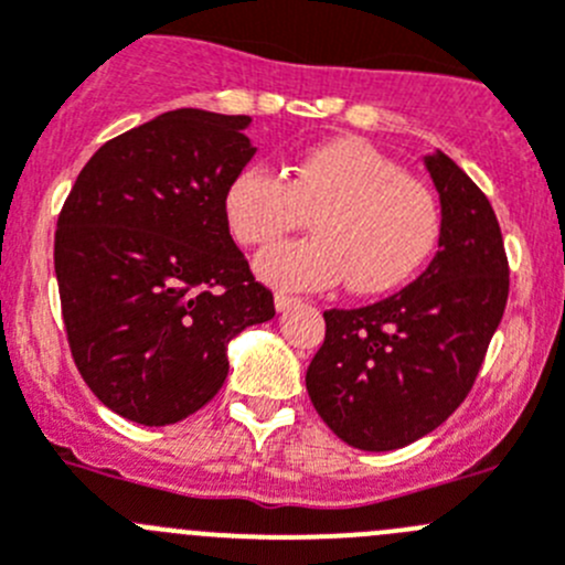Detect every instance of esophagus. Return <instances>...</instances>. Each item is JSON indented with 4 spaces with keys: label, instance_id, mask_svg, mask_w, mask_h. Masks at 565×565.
I'll use <instances>...</instances> for the list:
<instances>
[{
    "label": "esophagus",
    "instance_id": "34e87169",
    "mask_svg": "<svg viewBox=\"0 0 565 565\" xmlns=\"http://www.w3.org/2000/svg\"><path fill=\"white\" fill-rule=\"evenodd\" d=\"M299 302H302V299L291 297V294H277V297H274V308H277V313H286V310H291L294 305Z\"/></svg>",
    "mask_w": 565,
    "mask_h": 565
}]
</instances>
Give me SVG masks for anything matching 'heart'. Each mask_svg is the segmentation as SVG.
I'll use <instances>...</instances> for the list:
<instances>
[{"instance_id":"obj_1","label":"heart","mask_w":565,"mask_h":565,"mask_svg":"<svg viewBox=\"0 0 565 565\" xmlns=\"http://www.w3.org/2000/svg\"><path fill=\"white\" fill-rule=\"evenodd\" d=\"M230 233L268 246L310 216V238L260 252L255 271L268 286L321 291L347 279L352 294H385L427 263L444 230L440 202L396 160L360 138L305 149L286 177L246 166L224 191Z\"/></svg>"}]
</instances>
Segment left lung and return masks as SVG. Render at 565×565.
Instances as JSON below:
<instances>
[{"instance_id":"8db88e82","label":"left lung","mask_w":565,"mask_h":565,"mask_svg":"<svg viewBox=\"0 0 565 565\" xmlns=\"http://www.w3.org/2000/svg\"><path fill=\"white\" fill-rule=\"evenodd\" d=\"M424 163L444 211L438 255L383 302L324 310V343L305 377L327 427L366 452L407 447L458 411L508 305L491 202L444 152Z\"/></svg>"}]
</instances>
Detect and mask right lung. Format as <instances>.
Wrapping results in <instances>:
<instances>
[{
	"instance_id": "obj_1",
	"label": "right lung",
	"mask_w": 565,
	"mask_h": 565,
	"mask_svg": "<svg viewBox=\"0 0 565 565\" xmlns=\"http://www.w3.org/2000/svg\"><path fill=\"white\" fill-rule=\"evenodd\" d=\"M249 116L180 107L121 132L63 202L55 274L79 374L102 405L147 427L205 407L227 343L274 316L224 216L255 154Z\"/></svg>"
}]
</instances>
